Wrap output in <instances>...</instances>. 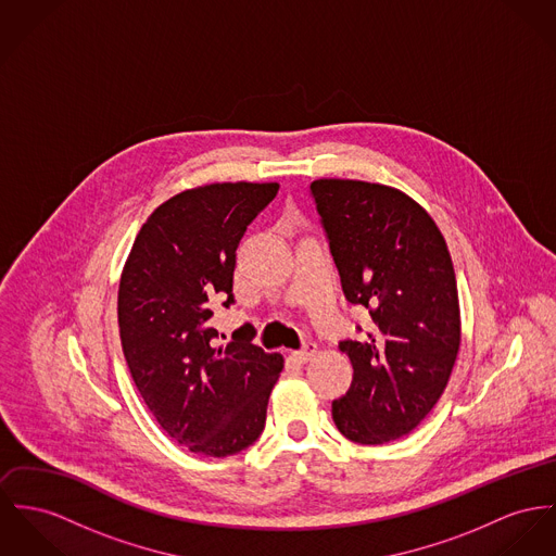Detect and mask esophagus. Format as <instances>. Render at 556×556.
Instances as JSON below:
<instances>
[{
  "mask_svg": "<svg viewBox=\"0 0 556 556\" xmlns=\"http://www.w3.org/2000/svg\"><path fill=\"white\" fill-rule=\"evenodd\" d=\"M292 355H294V359L300 362V364H306L308 359H313L317 355V344L315 342H306L300 351H294Z\"/></svg>",
  "mask_w": 556,
  "mask_h": 556,
  "instance_id": "esophagus-1",
  "label": "esophagus"
}]
</instances>
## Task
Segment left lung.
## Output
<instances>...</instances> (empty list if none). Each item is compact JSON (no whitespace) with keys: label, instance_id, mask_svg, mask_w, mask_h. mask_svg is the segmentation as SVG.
<instances>
[{"label":"left lung","instance_id":"obj_1","mask_svg":"<svg viewBox=\"0 0 556 556\" xmlns=\"http://www.w3.org/2000/svg\"><path fill=\"white\" fill-rule=\"evenodd\" d=\"M311 192L351 304L372 332L342 341L353 381L332 419L357 444H384L417 428L444 393L462 344L453 260L433 217L397 188L324 177Z\"/></svg>","mask_w":556,"mask_h":556}]
</instances>
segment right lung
<instances>
[{"instance_id":"obj_1","label":"right lung","mask_w":556,"mask_h":556,"mask_svg":"<svg viewBox=\"0 0 556 556\" xmlns=\"http://www.w3.org/2000/svg\"><path fill=\"white\" fill-rule=\"evenodd\" d=\"M279 184L224 181L184 190L159 205L130 248L118 288V328L130 377L177 444L228 457L264 429L283 355L243 337L215 344L212 306L232 304L239 241Z\"/></svg>"}]
</instances>
